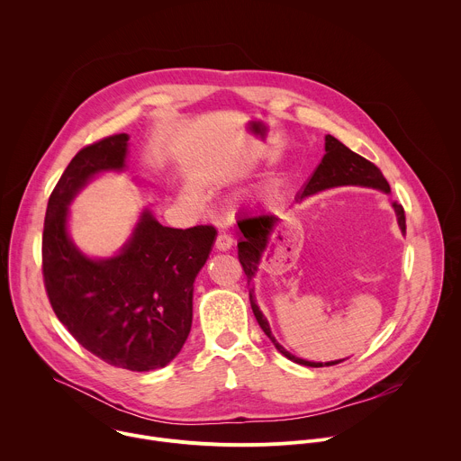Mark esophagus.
<instances>
[{
  "mask_svg": "<svg viewBox=\"0 0 461 461\" xmlns=\"http://www.w3.org/2000/svg\"><path fill=\"white\" fill-rule=\"evenodd\" d=\"M233 244V239L228 233H219L215 239V248L217 251H228Z\"/></svg>",
  "mask_w": 461,
  "mask_h": 461,
  "instance_id": "1",
  "label": "esophagus"
}]
</instances>
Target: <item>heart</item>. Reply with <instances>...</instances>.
I'll return each mask as SVG.
<instances>
[{
	"instance_id": "1",
	"label": "heart",
	"mask_w": 461,
	"mask_h": 461,
	"mask_svg": "<svg viewBox=\"0 0 461 461\" xmlns=\"http://www.w3.org/2000/svg\"><path fill=\"white\" fill-rule=\"evenodd\" d=\"M187 201H191V203L194 201V193L193 191H187Z\"/></svg>"
}]
</instances>
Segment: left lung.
I'll use <instances>...</instances> for the list:
<instances>
[{"label":"left lung","instance_id":"8db88e82","mask_svg":"<svg viewBox=\"0 0 461 461\" xmlns=\"http://www.w3.org/2000/svg\"><path fill=\"white\" fill-rule=\"evenodd\" d=\"M324 151H326V155L322 157L321 164L317 166V169L313 171V175L310 176V180L306 182L304 189L299 194L301 201L304 199V196H308V194H313V193L322 191V189L338 187V185H365V187H374V189H381L384 193H390V185H388L386 178L383 176L381 169L377 166H374L370 160H366L361 155H357L352 149H348L345 144H341L332 135H326V139H324ZM392 206H393V210H396L398 224H400L402 231L405 233L407 231L405 210L398 203H392ZM277 221L279 219L276 215H272V213L246 215V217H240L237 221L239 235H240V240L237 244V248H239V262L242 265V270L246 274L248 286L251 285V279L255 277L260 255H262V251L267 249L268 239H270ZM249 303H251L253 315H255L258 326L262 328V332H265L270 338V341L276 345V348L285 357H288L290 361L304 365V366H312V368L332 366V365L341 363V361L313 363V361H304V359L295 357L283 345H279L277 339L274 338L267 317L262 315V312L258 310V306L255 303L253 288H249Z\"/></svg>","mask_w":461,"mask_h":461}]
</instances>
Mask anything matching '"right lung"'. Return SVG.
<instances>
[{"mask_svg": "<svg viewBox=\"0 0 461 461\" xmlns=\"http://www.w3.org/2000/svg\"><path fill=\"white\" fill-rule=\"evenodd\" d=\"M127 140L120 133L86 146L59 176L45 213L41 270L56 317L86 350L148 372L173 361L189 336L193 283L217 230L167 228L144 210L118 255L86 257L68 235V206L96 173L125 167Z\"/></svg>", "mask_w": 461, "mask_h": 461, "instance_id": "1", "label": "right lung"}]
</instances>
